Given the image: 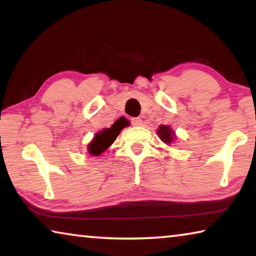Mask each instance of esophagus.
<instances>
[{"label":"esophagus","mask_w":256,"mask_h":256,"mask_svg":"<svg viewBox=\"0 0 256 256\" xmlns=\"http://www.w3.org/2000/svg\"><path fill=\"white\" fill-rule=\"evenodd\" d=\"M131 123L134 125V126H140V125H142V120L140 118H131Z\"/></svg>","instance_id":"esophagus-1"}]
</instances>
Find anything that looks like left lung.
<instances>
[{"label": "left lung", "mask_w": 256, "mask_h": 256, "mask_svg": "<svg viewBox=\"0 0 256 256\" xmlns=\"http://www.w3.org/2000/svg\"><path fill=\"white\" fill-rule=\"evenodd\" d=\"M157 133L158 136L162 138V141H164L166 144H172L175 138V132L167 125H160Z\"/></svg>", "instance_id": "left-lung-1"}]
</instances>
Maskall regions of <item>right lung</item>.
<instances>
[{"label": "right lung", "instance_id": "obj_1", "mask_svg": "<svg viewBox=\"0 0 256 256\" xmlns=\"http://www.w3.org/2000/svg\"><path fill=\"white\" fill-rule=\"evenodd\" d=\"M126 126V122L116 120L110 128H104L102 131L94 134L92 141L88 144V152L92 156H99L107 150L116 140L120 131Z\"/></svg>", "mask_w": 256, "mask_h": 256}]
</instances>
